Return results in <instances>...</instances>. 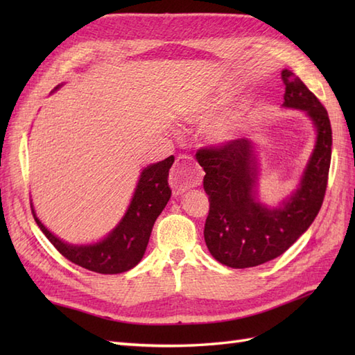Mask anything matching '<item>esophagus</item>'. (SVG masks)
<instances>
[{"label":"esophagus","mask_w":355,"mask_h":355,"mask_svg":"<svg viewBox=\"0 0 355 355\" xmlns=\"http://www.w3.org/2000/svg\"><path fill=\"white\" fill-rule=\"evenodd\" d=\"M201 178L202 171L192 162V158L187 155H182L177 158L175 164H173L169 175V182L173 193L180 195L186 192L187 189H191V187L198 186L201 183Z\"/></svg>","instance_id":"1"}]
</instances>
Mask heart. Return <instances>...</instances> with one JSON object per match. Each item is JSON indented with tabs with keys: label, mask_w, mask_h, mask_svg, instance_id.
Returning a JSON list of instances; mask_svg holds the SVG:
<instances>
[{
	"label": "heart",
	"mask_w": 355,
	"mask_h": 355,
	"mask_svg": "<svg viewBox=\"0 0 355 355\" xmlns=\"http://www.w3.org/2000/svg\"><path fill=\"white\" fill-rule=\"evenodd\" d=\"M215 108H216V103H212V102L205 103L202 107L197 108V111L193 112L192 117L193 119H205V117L212 114ZM232 130H233V126L230 125V122H227V120H223V122H218L212 128H210L209 139L215 143H224L232 137Z\"/></svg>",
	"instance_id": "1"
}]
</instances>
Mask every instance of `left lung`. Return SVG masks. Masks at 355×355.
I'll list each match as a JSON object with an SVG mask.
<instances>
[{
    "instance_id": "obj_1",
    "label": "left lung",
    "mask_w": 355,
    "mask_h": 355,
    "mask_svg": "<svg viewBox=\"0 0 355 355\" xmlns=\"http://www.w3.org/2000/svg\"><path fill=\"white\" fill-rule=\"evenodd\" d=\"M285 108L305 111L318 140L300 184L288 201L268 209L256 200L259 168L252 141L238 139L198 149L197 160L206 175L209 195L205 241L210 254L232 268H248L281 256L318 216L325 198L333 132L325 107L290 70H284Z\"/></svg>"
}]
</instances>
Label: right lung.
<instances>
[{
	"instance_id": "1",
	"label": "right lung",
	"mask_w": 355,
	"mask_h": 355,
	"mask_svg": "<svg viewBox=\"0 0 355 355\" xmlns=\"http://www.w3.org/2000/svg\"><path fill=\"white\" fill-rule=\"evenodd\" d=\"M172 163L173 155L143 169L131 205L122 221L99 243L89 245L64 243L45 229V225L37 220L33 205H30L35 221L56 250L76 266L101 275L123 273L141 261L154 223L171 198L172 191L168 178Z\"/></svg>"
}]
</instances>
